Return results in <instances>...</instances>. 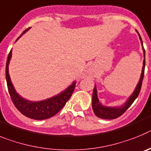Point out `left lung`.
<instances>
[{
	"label": "left lung",
	"instance_id": "8db88e82",
	"mask_svg": "<svg viewBox=\"0 0 151 151\" xmlns=\"http://www.w3.org/2000/svg\"><path fill=\"white\" fill-rule=\"evenodd\" d=\"M136 32H137L139 36V39L141 40V43L142 45L143 53H144V61H143V67L142 70H141V77L139 79L138 83L136 86L134 92L132 93V95L128 97V99L125 101V103H123L122 106H107L102 104L101 102H99V98L97 96V90H96V86L95 85L93 91V96H92V108L93 110V112L97 117L103 119H114L116 118L119 117L120 115H122L129 107L133 103V102L135 100L136 98L138 96L139 93L141 88L142 85L143 78H144V74H145V48L143 47V42L141 39L140 34L138 33L137 30Z\"/></svg>",
	"mask_w": 151,
	"mask_h": 151
}]
</instances>
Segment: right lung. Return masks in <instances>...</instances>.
I'll return each instance as SVG.
<instances>
[{
  "label": "right lung",
  "mask_w": 151,
  "mask_h": 151,
  "mask_svg": "<svg viewBox=\"0 0 151 151\" xmlns=\"http://www.w3.org/2000/svg\"><path fill=\"white\" fill-rule=\"evenodd\" d=\"M29 29L30 28H29L23 31V33L17 38L16 42L17 41L23 34L26 33ZM11 57H12V49L10 50L8 57H7V60H6V81L10 98L12 99L16 108L25 116L29 119H35V120L47 119L56 115L65 106L67 101L71 96L75 88L76 81H73L71 84L68 86L65 90L61 91L60 93L57 95L53 96L52 97L40 101L28 100L22 97L17 92L10 79V74H9V64H10Z\"/></svg>",
  "instance_id": "add662e5"
}]
</instances>
